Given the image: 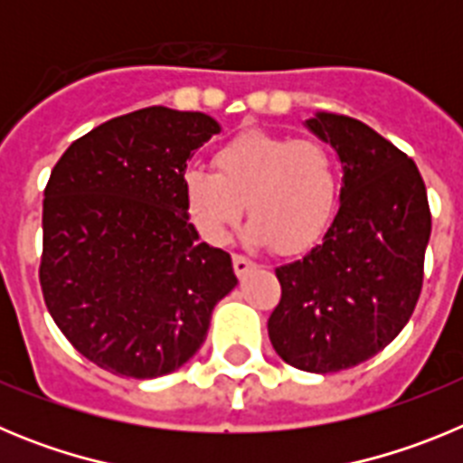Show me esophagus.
I'll use <instances>...</instances> for the list:
<instances>
[{
  "label": "esophagus",
  "instance_id": "34e87169",
  "mask_svg": "<svg viewBox=\"0 0 463 463\" xmlns=\"http://www.w3.org/2000/svg\"><path fill=\"white\" fill-rule=\"evenodd\" d=\"M252 269H255V261L248 260V257H243V255H234V271H236V276H239V278L248 276V273H250Z\"/></svg>",
  "mask_w": 463,
  "mask_h": 463
}]
</instances>
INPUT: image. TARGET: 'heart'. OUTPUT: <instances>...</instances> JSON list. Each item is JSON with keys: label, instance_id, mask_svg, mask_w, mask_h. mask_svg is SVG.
Segmentation results:
<instances>
[{"label": "heart", "instance_id": "b5f03b06", "mask_svg": "<svg viewBox=\"0 0 463 463\" xmlns=\"http://www.w3.org/2000/svg\"><path fill=\"white\" fill-rule=\"evenodd\" d=\"M208 171L190 166L181 178L183 203L196 234L213 245L229 239L243 215V239L298 252L329 227L338 202V165L325 143L250 129L222 143Z\"/></svg>", "mask_w": 463, "mask_h": 463}]
</instances>
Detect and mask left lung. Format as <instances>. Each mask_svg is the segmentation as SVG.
I'll return each instance as SVG.
<instances>
[{"label": "left lung", "mask_w": 463, "mask_h": 463, "mask_svg": "<svg viewBox=\"0 0 463 463\" xmlns=\"http://www.w3.org/2000/svg\"><path fill=\"white\" fill-rule=\"evenodd\" d=\"M304 125L336 150L343 185L322 243L276 269L282 297L269 338L294 369L336 373L378 354L411 320L431 213L415 162L369 125L326 110Z\"/></svg>", "instance_id": "1"}]
</instances>
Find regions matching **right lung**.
I'll use <instances>...</instances> for the list:
<instances>
[{"label": "right lung", "instance_id": "right-lung-1", "mask_svg": "<svg viewBox=\"0 0 463 463\" xmlns=\"http://www.w3.org/2000/svg\"><path fill=\"white\" fill-rule=\"evenodd\" d=\"M222 127L165 106L113 118L73 141L43 192L41 289L76 350L125 378L181 369L239 285L232 257L199 241L181 178Z\"/></svg>", "mask_w": 463, "mask_h": 463}]
</instances>
